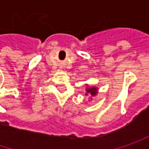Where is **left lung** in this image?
<instances>
[{"instance_id": "8db88e82", "label": "left lung", "mask_w": 149, "mask_h": 149, "mask_svg": "<svg viewBox=\"0 0 149 149\" xmlns=\"http://www.w3.org/2000/svg\"><path fill=\"white\" fill-rule=\"evenodd\" d=\"M86 85V88H85V90H86V93H85V95L87 96L88 95H90V100L93 99V97H95L97 95L99 90H98V88L97 87H95V86H89L88 84H85Z\"/></svg>"}]
</instances>
